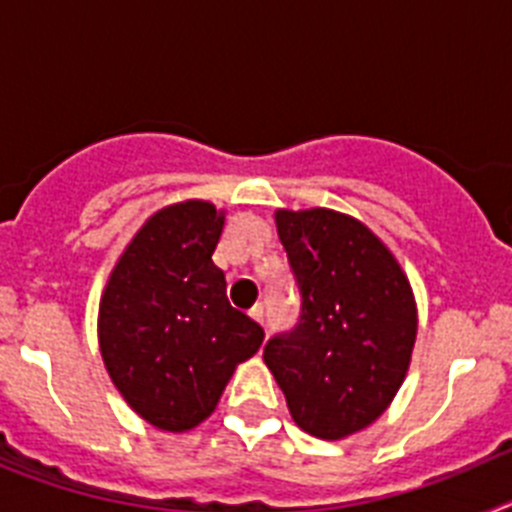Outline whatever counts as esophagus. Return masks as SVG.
Instances as JSON below:
<instances>
[{
	"mask_svg": "<svg viewBox=\"0 0 512 512\" xmlns=\"http://www.w3.org/2000/svg\"><path fill=\"white\" fill-rule=\"evenodd\" d=\"M248 315H251V318L256 320V323L264 325V305H261V302H256V305H253L251 310H248Z\"/></svg>",
	"mask_w": 512,
	"mask_h": 512,
	"instance_id": "34e87169",
	"label": "esophagus"
}]
</instances>
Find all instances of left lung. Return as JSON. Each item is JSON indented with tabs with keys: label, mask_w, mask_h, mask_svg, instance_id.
I'll list each match as a JSON object with an SVG mask.
<instances>
[{
	"label": "left lung",
	"mask_w": 512,
	"mask_h": 512,
	"mask_svg": "<svg viewBox=\"0 0 512 512\" xmlns=\"http://www.w3.org/2000/svg\"><path fill=\"white\" fill-rule=\"evenodd\" d=\"M300 287V323L264 348L292 420L338 441L372 425L400 390L418 310L392 251L356 217L325 207L277 210Z\"/></svg>",
	"instance_id": "obj_1"
}]
</instances>
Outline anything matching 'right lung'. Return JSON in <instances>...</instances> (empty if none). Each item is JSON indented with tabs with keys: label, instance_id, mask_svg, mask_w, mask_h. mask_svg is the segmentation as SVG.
<instances>
[{
	"label": "right lung",
	"instance_id": "right-lung-1",
	"mask_svg": "<svg viewBox=\"0 0 512 512\" xmlns=\"http://www.w3.org/2000/svg\"><path fill=\"white\" fill-rule=\"evenodd\" d=\"M225 212L187 200L158 210L133 235L99 300V351L130 408L184 433L210 418L235 366L264 328L230 307L212 264Z\"/></svg>",
	"mask_w": 512,
	"mask_h": 512
}]
</instances>
